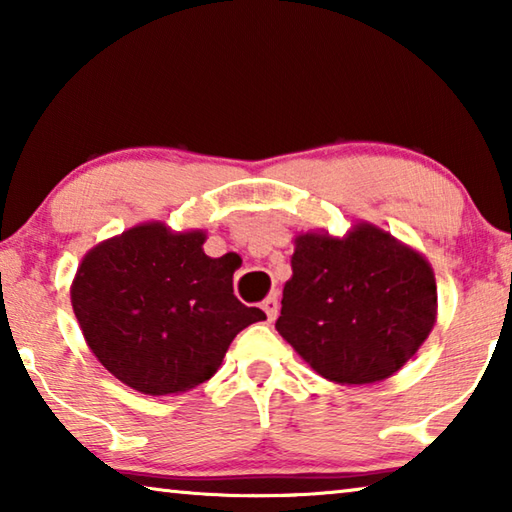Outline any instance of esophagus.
Returning a JSON list of instances; mask_svg holds the SVG:
<instances>
[{
	"label": "esophagus",
	"mask_w": 512,
	"mask_h": 512,
	"mask_svg": "<svg viewBox=\"0 0 512 512\" xmlns=\"http://www.w3.org/2000/svg\"><path fill=\"white\" fill-rule=\"evenodd\" d=\"M262 309H264L268 323H271V320H275L277 309H280V302H277V296H268V298L262 302Z\"/></svg>",
	"instance_id": "obj_1"
}]
</instances>
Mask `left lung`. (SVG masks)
Instances as JSON below:
<instances>
[{
    "instance_id": "left-lung-1",
    "label": "left lung",
    "mask_w": 512,
    "mask_h": 512,
    "mask_svg": "<svg viewBox=\"0 0 512 512\" xmlns=\"http://www.w3.org/2000/svg\"><path fill=\"white\" fill-rule=\"evenodd\" d=\"M291 268L275 329L336 384L391 377L436 323L427 259L370 223L343 239L300 235Z\"/></svg>"
}]
</instances>
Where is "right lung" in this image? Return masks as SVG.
Listing matches in <instances>:
<instances>
[{"mask_svg":"<svg viewBox=\"0 0 512 512\" xmlns=\"http://www.w3.org/2000/svg\"><path fill=\"white\" fill-rule=\"evenodd\" d=\"M203 232L144 223L92 248L72 307L94 357L144 395L185 393L219 370L241 329L266 320L232 291L235 266L203 253Z\"/></svg>","mask_w":512,"mask_h":512,"instance_id":"obj_1","label":"right lung"}]
</instances>
